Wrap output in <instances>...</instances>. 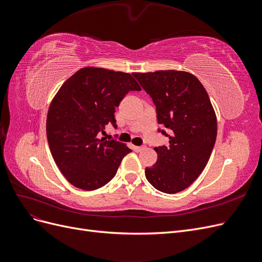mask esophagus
Masks as SVG:
<instances>
[{"label":"esophagus","mask_w":262,"mask_h":262,"mask_svg":"<svg viewBox=\"0 0 262 262\" xmlns=\"http://www.w3.org/2000/svg\"><path fill=\"white\" fill-rule=\"evenodd\" d=\"M144 148V146H133V149L136 150V152H141V150H143Z\"/></svg>","instance_id":"obj_1"}]
</instances>
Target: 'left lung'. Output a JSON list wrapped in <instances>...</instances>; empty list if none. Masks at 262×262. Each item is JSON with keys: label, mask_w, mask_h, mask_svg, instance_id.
<instances>
[{"label": "left lung", "mask_w": 262, "mask_h": 262, "mask_svg": "<svg viewBox=\"0 0 262 262\" xmlns=\"http://www.w3.org/2000/svg\"><path fill=\"white\" fill-rule=\"evenodd\" d=\"M156 106L158 129L169 145L155 147L157 162L145 168L155 189L177 193L199 177L215 144L217 124L209 95L198 78L184 71L133 73ZM168 132L166 133L165 130Z\"/></svg>", "instance_id": "8db88e82"}]
</instances>
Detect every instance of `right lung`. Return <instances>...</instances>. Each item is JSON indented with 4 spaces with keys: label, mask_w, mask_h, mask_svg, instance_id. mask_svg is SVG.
Returning <instances> with one entry per match:
<instances>
[{
    "label": "right lung",
    "mask_w": 262,
    "mask_h": 262,
    "mask_svg": "<svg viewBox=\"0 0 262 262\" xmlns=\"http://www.w3.org/2000/svg\"><path fill=\"white\" fill-rule=\"evenodd\" d=\"M130 91L141 89L129 73L83 68L54 96L47 139L55 164L76 188L91 191L105 186L132 152L121 142L100 139L107 125L117 129L116 107Z\"/></svg>",
    "instance_id": "obj_1"
}]
</instances>
